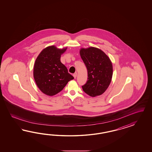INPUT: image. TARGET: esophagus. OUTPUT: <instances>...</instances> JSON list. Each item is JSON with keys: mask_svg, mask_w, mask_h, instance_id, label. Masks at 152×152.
I'll use <instances>...</instances> for the list:
<instances>
[{"mask_svg": "<svg viewBox=\"0 0 152 152\" xmlns=\"http://www.w3.org/2000/svg\"><path fill=\"white\" fill-rule=\"evenodd\" d=\"M77 72H75V74H73V76H74V78H76V77H77Z\"/></svg>", "mask_w": 152, "mask_h": 152, "instance_id": "obj_1", "label": "esophagus"}]
</instances>
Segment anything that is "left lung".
<instances>
[{
	"label": "left lung",
	"mask_w": 152,
	"mask_h": 152,
	"mask_svg": "<svg viewBox=\"0 0 152 152\" xmlns=\"http://www.w3.org/2000/svg\"><path fill=\"white\" fill-rule=\"evenodd\" d=\"M80 53L88 69V80L82 86L83 91L90 96L100 95L111 81L113 66L110 60L103 51L92 47L82 48Z\"/></svg>",
	"instance_id": "left-lung-1"
}]
</instances>
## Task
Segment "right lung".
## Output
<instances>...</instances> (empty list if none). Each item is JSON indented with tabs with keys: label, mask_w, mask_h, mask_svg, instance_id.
I'll return each instance as SVG.
<instances>
[{
	"label": "right lung",
	"mask_w": 152,
	"mask_h": 152,
	"mask_svg": "<svg viewBox=\"0 0 152 152\" xmlns=\"http://www.w3.org/2000/svg\"><path fill=\"white\" fill-rule=\"evenodd\" d=\"M66 48L58 49L49 46L40 53L34 65L33 76L37 86L42 92L53 96L63 90L74 77L60 61Z\"/></svg>",
	"instance_id": "obj_1"
}]
</instances>
